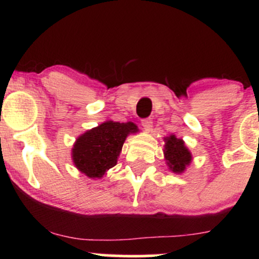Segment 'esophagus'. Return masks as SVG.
<instances>
[{
	"instance_id": "34e87169",
	"label": "esophagus",
	"mask_w": 259,
	"mask_h": 259,
	"mask_svg": "<svg viewBox=\"0 0 259 259\" xmlns=\"http://www.w3.org/2000/svg\"><path fill=\"white\" fill-rule=\"evenodd\" d=\"M141 124L142 126H144V129L146 130H151V127H152V120L148 119V118H146V119H142Z\"/></svg>"
}]
</instances>
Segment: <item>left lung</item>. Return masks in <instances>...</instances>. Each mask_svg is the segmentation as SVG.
Here are the masks:
<instances>
[{
	"label": "left lung",
	"mask_w": 259,
	"mask_h": 259,
	"mask_svg": "<svg viewBox=\"0 0 259 259\" xmlns=\"http://www.w3.org/2000/svg\"><path fill=\"white\" fill-rule=\"evenodd\" d=\"M164 156L167 159L169 168L174 173H181L185 170L186 165L191 162V153L184 145V141L177 139L174 135H170L165 139Z\"/></svg>",
	"instance_id": "8db88e82"
}]
</instances>
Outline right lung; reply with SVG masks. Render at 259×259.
<instances>
[{
  "label": "right lung",
  "mask_w": 259,
  "mask_h": 259,
  "mask_svg": "<svg viewBox=\"0 0 259 259\" xmlns=\"http://www.w3.org/2000/svg\"><path fill=\"white\" fill-rule=\"evenodd\" d=\"M138 126L129 123L108 120L89 130L76 140L73 148V162L89 178H101L109 168L117 164L124 141Z\"/></svg>",
  "instance_id": "add662e5"
}]
</instances>
